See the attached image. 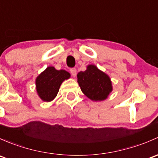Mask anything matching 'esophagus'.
Returning a JSON list of instances; mask_svg holds the SVG:
<instances>
[{
  "instance_id": "obj_1",
  "label": "esophagus",
  "mask_w": 158,
  "mask_h": 158,
  "mask_svg": "<svg viewBox=\"0 0 158 158\" xmlns=\"http://www.w3.org/2000/svg\"><path fill=\"white\" fill-rule=\"evenodd\" d=\"M70 73H71V74H72L73 76H76V68H71Z\"/></svg>"
}]
</instances>
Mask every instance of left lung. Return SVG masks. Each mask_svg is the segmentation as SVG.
Returning a JSON list of instances; mask_svg holds the SVG:
<instances>
[{
  "instance_id": "1",
  "label": "left lung",
  "mask_w": 158,
  "mask_h": 158,
  "mask_svg": "<svg viewBox=\"0 0 158 158\" xmlns=\"http://www.w3.org/2000/svg\"><path fill=\"white\" fill-rule=\"evenodd\" d=\"M77 78L82 92L92 101L104 100L112 91L109 76L94 65L88 66L85 71L79 72Z\"/></svg>"
}]
</instances>
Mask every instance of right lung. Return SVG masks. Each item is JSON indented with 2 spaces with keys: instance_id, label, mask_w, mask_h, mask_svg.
<instances>
[{
  "instance_id": "right-lung-1",
  "label": "right lung",
  "mask_w": 158,
  "mask_h": 158,
  "mask_svg": "<svg viewBox=\"0 0 158 158\" xmlns=\"http://www.w3.org/2000/svg\"><path fill=\"white\" fill-rule=\"evenodd\" d=\"M70 74L53 66L48 67L36 79V89L39 97L44 101H51L57 96L63 81L69 79Z\"/></svg>"
}]
</instances>
